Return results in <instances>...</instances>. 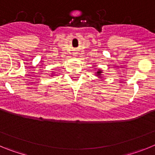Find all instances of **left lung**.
<instances>
[{
  "instance_id": "left-lung-1",
  "label": "left lung",
  "mask_w": 155,
  "mask_h": 155,
  "mask_svg": "<svg viewBox=\"0 0 155 155\" xmlns=\"http://www.w3.org/2000/svg\"><path fill=\"white\" fill-rule=\"evenodd\" d=\"M97 73H98V75H100V74H101V71H98V72H97Z\"/></svg>"
}]
</instances>
